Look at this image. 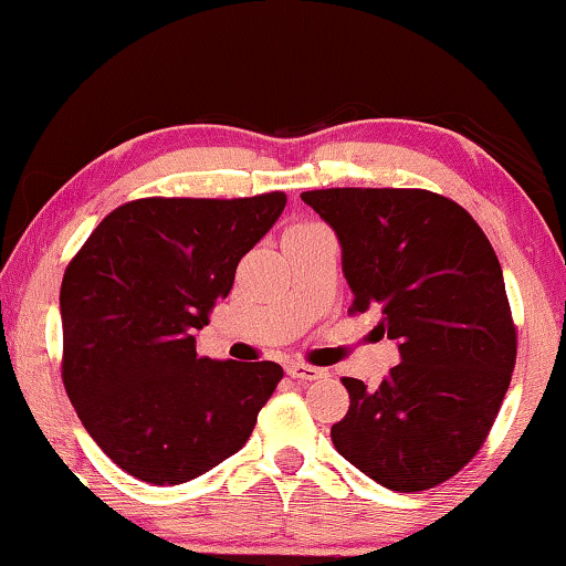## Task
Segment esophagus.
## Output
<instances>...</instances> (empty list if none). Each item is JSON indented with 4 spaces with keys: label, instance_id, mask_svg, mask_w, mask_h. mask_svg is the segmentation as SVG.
Here are the masks:
<instances>
[{
    "label": "esophagus",
    "instance_id": "1",
    "mask_svg": "<svg viewBox=\"0 0 566 566\" xmlns=\"http://www.w3.org/2000/svg\"><path fill=\"white\" fill-rule=\"evenodd\" d=\"M285 370H289L291 378H298V381H316V378L327 376V370L324 368L306 366V363H289V368Z\"/></svg>",
    "mask_w": 566,
    "mask_h": 566
}]
</instances>
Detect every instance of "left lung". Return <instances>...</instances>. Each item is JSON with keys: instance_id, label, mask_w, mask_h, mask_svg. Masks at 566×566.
Masks as SVG:
<instances>
[{"instance_id": "left-lung-1", "label": "left lung", "mask_w": 566, "mask_h": 566, "mask_svg": "<svg viewBox=\"0 0 566 566\" xmlns=\"http://www.w3.org/2000/svg\"><path fill=\"white\" fill-rule=\"evenodd\" d=\"M335 229L350 314L378 308L401 363L350 394L332 443L394 492H422L467 467L513 378L517 335L497 254L467 208L420 188L301 192Z\"/></svg>"}]
</instances>
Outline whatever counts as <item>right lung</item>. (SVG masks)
Returning <instances> with one entry per match:
<instances>
[{
    "label": "right lung",
    "mask_w": 566,
    "mask_h": 566,
    "mask_svg": "<svg viewBox=\"0 0 566 566\" xmlns=\"http://www.w3.org/2000/svg\"><path fill=\"white\" fill-rule=\"evenodd\" d=\"M285 192L138 198L107 213L61 281V378L92 440L130 476L182 484L250 440L283 368L211 360L192 332L234 285Z\"/></svg>",
    "instance_id": "add662e5"
}]
</instances>
